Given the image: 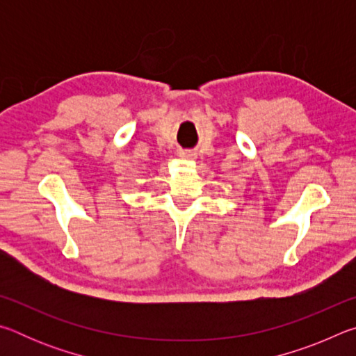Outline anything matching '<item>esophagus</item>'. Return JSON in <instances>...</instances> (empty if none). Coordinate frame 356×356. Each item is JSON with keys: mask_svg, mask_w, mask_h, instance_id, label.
<instances>
[{"mask_svg": "<svg viewBox=\"0 0 356 356\" xmlns=\"http://www.w3.org/2000/svg\"><path fill=\"white\" fill-rule=\"evenodd\" d=\"M193 156H195V155H193L191 152H182V154H180V159H184V160H191Z\"/></svg>", "mask_w": 356, "mask_h": 356, "instance_id": "1", "label": "esophagus"}]
</instances>
